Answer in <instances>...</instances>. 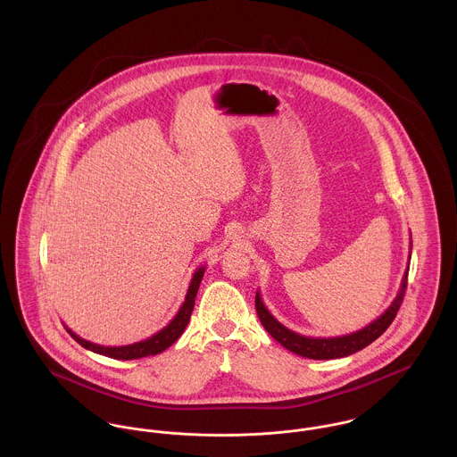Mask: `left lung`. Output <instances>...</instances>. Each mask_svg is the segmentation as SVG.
Returning <instances> with one entry per match:
<instances>
[{"label": "left lung", "mask_w": 457, "mask_h": 457, "mask_svg": "<svg viewBox=\"0 0 457 457\" xmlns=\"http://www.w3.org/2000/svg\"><path fill=\"white\" fill-rule=\"evenodd\" d=\"M411 250V248H410ZM406 279H408V267L403 274L401 279V287L399 292L395 295V299L392 301L391 306L371 324L362 327L361 330H355L352 334L346 336H336V337H308L303 336L299 332L290 330L288 327L283 326L281 322H278L270 312L265 308L263 301H262L261 292L257 290L255 295V308H257V315L261 319L263 328L279 343L283 345L287 350L301 355V357H308V359H317V361H327V359H339V357H346L352 355L359 350H362L364 346H368L370 343H373L378 336H382L387 327L391 326L392 320L397 315V310L403 303L404 297V290H406Z\"/></svg>", "instance_id": "left-lung-1"}]
</instances>
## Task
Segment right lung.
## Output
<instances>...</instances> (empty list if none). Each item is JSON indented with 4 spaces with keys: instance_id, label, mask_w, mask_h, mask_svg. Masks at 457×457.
Wrapping results in <instances>:
<instances>
[{
    "instance_id": "right-lung-1",
    "label": "right lung",
    "mask_w": 457,
    "mask_h": 457,
    "mask_svg": "<svg viewBox=\"0 0 457 457\" xmlns=\"http://www.w3.org/2000/svg\"><path fill=\"white\" fill-rule=\"evenodd\" d=\"M204 270H205V265H200L195 272H194V278L190 281L185 303L179 308L178 315L167 326L160 328L156 334L149 336L147 339H142V341H137V343H131V345H123V346H104V345H96V343H91V341L77 336L68 327H66V330L80 346H84V348H87V350H91L95 353L111 357V359H118V361H131V359H142V357H147V355L162 353L174 341H178V337L185 332V328L188 326L192 312H194V306H195L196 292H198L200 281L204 278Z\"/></svg>"
}]
</instances>
